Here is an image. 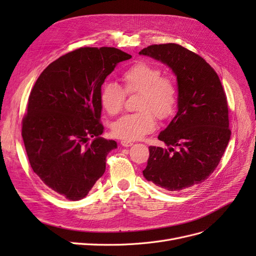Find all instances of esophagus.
<instances>
[{"mask_svg": "<svg viewBox=\"0 0 256 256\" xmlns=\"http://www.w3.org/2000/svg\"><path fill=\"white\" fill-rule=\"evenodd\" d=\"M120 144H122V146H124V147H129V146L132 145L134 143L130 142V141H122Z\"/></svg>", "mask_w": 256, "mask_h": 256, "instance_id": "obj_1", "label": "esophagus"}]
</instances>
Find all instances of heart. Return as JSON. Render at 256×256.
I'll list each match as a JSON object with an SVG mask.
<instances>
[{
	"label": "heart",
	"mask_w": 256,
	"mask_h": 256,
	"mask_svg": "<svg viewBox=\"0 0 256 256\" xmlns=\"http://www.w3.org/2000/svg\"><path fill=\"white\" fill-rule=\"evenodd\" d=\"M160 68L146 62L129 67L122 74V88L127 94L140 92L134 114L124 115L113 122V134L124 141L140 140L154 130V116L164 120L171 115L176 106L177 92L173 81L161 76ZM124 92L118 84L106 83L100 90V104L110 115L122 109Z\"/></svg>",
	"instance_id": "b5f03b06"
}]
</instances>
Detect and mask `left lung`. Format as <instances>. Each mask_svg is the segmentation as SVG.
<instances>
[{"label": "left lung", "instance_id": "obj_1", "mask_svg": "<svg viewBox=\"0 0 256 256\" xmlns=\"http://www.w3.org/2000/svg\"><path fill=\"white\" fill-rule=\"evenodd\" d=\"M166 65L177 80V113L158 136L168 148L150 146L143 175L160 188L180 192L207 180L228 144L226 92L214 68L176 44L138 52Z\"/></svg>", "mask_w": 256, "mask_h": 256}]
</instances>
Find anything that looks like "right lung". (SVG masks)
Listing matches in <instances>:
<instances>
[{
  "label": "right lung",
  "mask_w": 256,
  "mask_h": 256,
  "mask_svg": "<svg viewBox=\"0 0 256 256\" xmlns=\"http://www.w3.org/2000/svg\"><path fill=\"white\" fill-rule=\"evenodd\" d=\"M129 58L116 48H80L52 62L34 84L22 138L34 173L58 194L82 200L104 175L118 143L100 136V90Z\"/></svg>",
  "instance_id": "add662e5"
}]
</instances>
